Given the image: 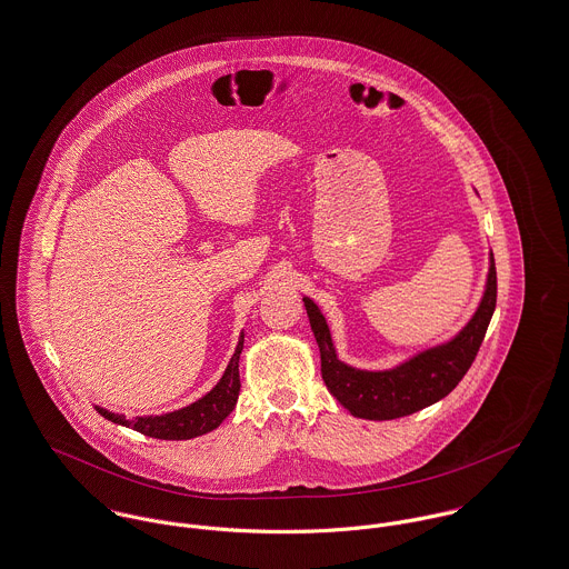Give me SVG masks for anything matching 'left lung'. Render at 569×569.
<instances>
[{"label": "left lung", "mask_w": 569, "mask_h": 569, "mask_svg": "<svg viewBox=\"0 0 569 569\" xmlns=\"http://www.w3.org/2000/svg\"><path fill=\"white\" fill-rule=\"evenodd\" d=\"M498 301V272L491 254L487 290L478 312L449 342L428 349L390 371H358L338 360L325 316L303 299L320 349V373L329 392L353 415L369 421L399 419L447 397L473 365Z\"/></svg>", "instance_id": "obj_1"}]
</instances>
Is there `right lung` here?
<instances>
[{
	"instance_id": "1",
	"label": "right lung",
	"mask_w": 569,
	"mask_h": 569,
	"mask_svg": "<svg viewBox=\"0 0 569 569\" xmlns=\"http://www.w3.org/2000/svg\"><path fill=\"white\" fill-rule=\"evenodd\" d=\"M244 347V333L240 336V342L236 347V353L224 371L222 379L216 383L213 390H209L202 399L193 401L188 408L161 415V417H137V419H127L124 415L109 412L104 408H96L104 419L127 426L130 430L141 432L143 437L152 439H163V441H188L193 437L207 435L216 430L236 408L238 395H240V353Z\"/></svg>"
}]
</instances>
